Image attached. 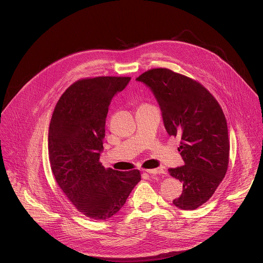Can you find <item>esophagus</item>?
I'll return each instance as SVG.
<instances>
[{"instance_id": "1", "label": "esophagus", "mask_w": 263, "mask_h": 263, "mask_svg": "<svg viewBox=\"0 0 263 263\" xmlns=\"http://www.w3.org/2000/svg\"><path fill=\"white\" fill-rule=\"evenodd\" d=\"M145 172L149 175H161L164 174V171L161 168H154V170H145Z\"/></svg>"}]
</instances>
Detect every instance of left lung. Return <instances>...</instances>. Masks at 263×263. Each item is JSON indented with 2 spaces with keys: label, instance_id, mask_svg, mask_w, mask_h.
<instances>
[{
  "label": "left lung",
  "instance_id": "obj_1",
  "mask_svg": "<svg viewBox=\"0 0 263 263\" xmlns=\"http://www.w3.org/2000/svg\"><path fill=\"white\" fill-rule=\"evenodd\" d=\"M136 81L151 89L170 136H179L183 166L168 168L183 183L173 204L195 210L206 203L227 173L230 143L223 112L199 82L167 68H153Z\"/></svg>",
  "mask_w": 263,
  "mask_h": 263
}]
</instances>
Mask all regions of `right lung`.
<instances>
[{
  "mask_svg": "<svg viewBox=\"0 0 263 263\" xmlns=\"http://www.w3.org/2000/svg\"><path fill=\"white\" fill-rule=\"evenodd\" d=\"M130 80H79L61 96L51 119L48 148L54 177L71 204L93 219L118 213L140 181L137 170H106L100 162L109 105Z\"/></svg>",
  "mask_w": 263,
  "mask_h": 263,
  "instance_id": "add662e5",
  "label": "right lung"
}]
</instances>
